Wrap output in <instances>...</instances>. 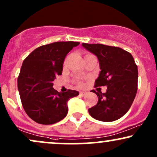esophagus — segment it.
<instances>
[{
  "instance_id": "obj_1",
  "label": "esophagus",
  "mask_w": 157,
  "mask_h": 157,
  "mask_svg": "<svg viewBox=\"0 0 157 157\" xmlns=\"http://www.w3.org/2000/svg\"><path fill=\"white\" fill-rule=\"evenodd\" d=\"M85 94H86V92H85V91H80V96H81V97H83V96H85Z\"/></svg>"
}]
</instances>
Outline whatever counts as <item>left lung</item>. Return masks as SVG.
Wrapping results in <instances>:
<instances>
[{"instance_id":"8db88e82","label":"left lung","mask_w":157,"mask_h":157,"mask_svg":"<svg viewBox=\"0 0 157 157\" xmlns=\"http://www.w3.org/2000/svg\"><path fill=\"white\" fill-rule=\"evenodd\" d=\"M82 46L99 60L101 71L95 87H107L106 93L92 91L97 95L98 102L88 113L101 121L119 119L128 112L137 94L138 71L132 56L116 47L86 43Z\"/></svg>"}]
</instances>
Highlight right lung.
Masks as SVG:
<instances>
[{"instance_id":"1","label":"right lung","mask_w":157,"mask_h":157,"mask_svg":"<svg viewBox=\"0 0 157 157\" xmlns=\"http://www.w3.org/2000/svg\"><path fill=\"white\" fill-rule=\"evenodd\" d=\"M80 44L75 41H58L35 49L22 63L17 87L22 107L38 124H53L67 116V101L79 95L75 90L61 93L55 90L53 81L63 71L67 55Z\"/></svg>"}]
</instances>
